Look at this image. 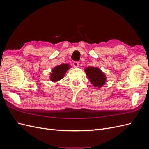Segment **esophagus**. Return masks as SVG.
<instances>
[{"mask_svg": "<svg viewBox=\"0 0 149 149\" xmlns=\"http://www.w3.org/2000/svg\"><path fill=\"white\" fill-rule=\"evenodd\" d=\"M79 62L78 61H74L73 62V66L75 68H78L79 66Z\"/></svg>", "mask_w": 149, "mask_h": 149, "instance_id": "obj_1", "label": "esophagus"}]
</instances>
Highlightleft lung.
<instances>
[{
    "label": "left lung",
    "instance_id": "obj_1",
    "mask_svg": "<svg viewBox=\"0 0 149 149\" xmlns=\"http://www.w3.org/2000/svg\"><path fill=\"white\" fill-rule=\"evenodd\" d=\"M84 71L89 81L94 87L100 88L104 85L106 81L105 74L97 67L88 66L86 67Z\"/></svg>",
    "mask_w": 149,
    "mask_h": 149
}]
</instances>
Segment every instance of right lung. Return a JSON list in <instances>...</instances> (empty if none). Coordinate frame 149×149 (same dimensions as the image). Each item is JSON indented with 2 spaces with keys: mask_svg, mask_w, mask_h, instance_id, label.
I'll use <instances>...</instances> for the list:
<instances>
[{
  "mask_svg": "<svg viewBox=\"0 0 149 149\" xmlns=\"http://www.w3.org/2000/svg\"><path fill=\"white\" fill-rule=\"evenodd\" d=\"M69 64H61L53 68L49 76V79L53 82H57L63 79L66 71L70 68Z\"/></svg>",
  "mask_w": 149,
  "mask_h": 149,
  "instance_id": "right-lung-1",
  "label": "right lung"
}]
</instances>
